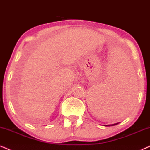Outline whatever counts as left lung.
<instances>
[{"label": "left lung", "instance_id": "obj_1", "mask_svg": "<svg viewBox=\"0 0 150 150\" xmlns=\"http://www.w3.org/2000/svg\"><path fill=\"white\" fill-rule=\"evenodd\" d=\"M119 123H116V124H110V125H108V126H115V125H117V124H118Z\"/></svg>", "mask_w": 150, "mask_h": 150}]
</instances>
